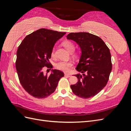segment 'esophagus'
<instances>
[{"mask_svg":"<svg viewBox=\"0 0 131 131\" xmlns=\"http://www.w3.org/2000/svg\"><path fill=\"white\" fill-rule=\"evenodd\" d=\"M64 76L65 77H70L71 75L69 74H67V73H65L64 74Z\"/></svg>","mask_w":131,"mask_h":131,"instance_id":"1","label":"esophagus"}]
</instances>
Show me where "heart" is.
<instances>
[{
	"instance_id": "b5f03b06",
	"label": "heart",
	"mask_w": 131,
	"mask_h": 131,
	"mask_svg": "<svg viewBox=\"0 0 131 131\" xmlns=\"http://www.w3.org/2000/svg\"><path fill=\"white\" fill-rule=\"evenodd\" d=\"M63 46H64L65 48L68 50L69 52H72L74 51L75 46L73 43L70 41H65L63 43ZM51 57H54V49H53L52 52H51ZM73 63L71 61H61L55 64V67L56 68L63 71V72H68L70 69V67L73 66Z\"/></svg>"
}]
</instances>
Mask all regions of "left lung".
I'll list each match as a JSON object with an SVG mask.
<instances>
[{"label": "left lung", "instance_id": "8db88e82", "mask_svg": "<svg viewBox=\"0 0 131 131\" xmlns=\"http://www.w3.org/2000/svg\"><path fill=\"white\" fill-rule=\"evenodd\" d=\"M67 38L81 50L76 69L83 75H75L78 81L70 86L73 92L85 99L96 96L106 86L112 69L109 49L101 38L89 33H70Z\"/></svg>", "mask_w": 131, "mask_h": 131}]
</instances>
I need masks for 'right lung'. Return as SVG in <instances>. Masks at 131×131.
Returning a JSON list of instances; mask_svg holds the SVG:
<instances>
[{
	"label": "right lung",
	"mask_w": 131,
	"mask_h": 131,
	"mask_svg": "<svg viewBox=\"0 0 131 131\" xmlns=\"http://www.w3.org/2000/svg\"><path fill=\"white\" fill-rule=\"evenodd\" d=\"M41 28L27 35L18 47L16 68L22 86L31 96L38 98L48 97L54 92L64 73L52 69L48 75L43 70L52 68L49 62L54 43L66 34Z\"/></svg>",
	"instance_id": "obj_1"
}]
</instances>
